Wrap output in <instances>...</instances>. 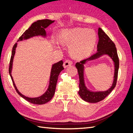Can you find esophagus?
<instances>
[{"label": "esophagus", "instance_id": "obj_1", "mask_svg": "<svg viewBox=\"0 0 133 133\" xmlns=\"http://www.w3.org/2000/svg\"><path fill=\"white\" fill-rule=\"evenodd\" d=\"M71 64H73V62H72V61H71L70 60H66L65 62H64L63 66L64 68H66L68 66L71 65Z\"/></svg>", "mask_w": 133, "mask_h": 133}]
</instances>
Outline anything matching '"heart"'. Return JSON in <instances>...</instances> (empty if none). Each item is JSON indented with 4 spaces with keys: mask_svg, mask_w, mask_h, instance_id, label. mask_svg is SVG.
Returning a JSON list of instances; mask_svg holds the SVG:
<instances>
[{
    "mask_svg": "<svg viewBox=\"0 0 133 133\" xmlns=\"http://www.w3.org/2000/svg\"><path fill=\"white\" fill-rule=\"evenodd\" d=\"M96 40L97 37L93 30L83 28L64 30L59 37L60 43L69 45L70 53L78 59L89 57L94 49ZM54 43L59 48L58 43L54 42Z\"/></svg>",
    "mask_w": 133,
    "mask_h": 133,
    "instance_id": "obj_1",
    "label": "heart"
}]
</instances>
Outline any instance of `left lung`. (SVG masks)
Masks as SVG:
<instances>
[{
	"label": "left lung",
	"mask_w": 133,
	"mask_h": 133,
	"mask_svg": "<svg viewBox=\"0 0 133 133\" xmlns=\"http://www.w3.org/2000/svg\"><path fill=\"white\" fill-rule=\"evenodd\" d=\"M98 36L99 42L97 45V52L95 54L91 55L89 58L82 60L81 62L76 63L75 64V66L78 69L79 77V90L78 94L84 101L91 103H98L101 101L105 98L114 89L116 86V81H117L119 66V58L115 44L100 28H99L98 29ZM104 55H108L114 61L115 65L114 82L112 87L107 91L92 92L88 90L85 85L83 75V65L88 61L95 59Z\"/></svg>",
	"instance_id": "1"
}]
</instances>
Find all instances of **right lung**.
<instances>
[{
  "instance_id": "add662e5",
  "label": "right lung",
  "mask_w": 133,
  "mask_h": 133,
  "mask_svg": "<svg viewBox=\"0 0 133 133\" xmlns=\"http://www.w3.org/2000/svg\"><path fill=\"white\" fill-rule=\"evenodd\" d=\"M54 21H51V20L49 19H43L39 20V21H37V22L33 23L31 24V25L28 28V29L25 30L24 33L19 38L17 42L24 41V40H27L34 37H37V36H42V37L44 38H45L46 37V33L45 29H46L48 26H49L51 24L54 23ZM17 43H16L13 47V49H12L9 68V73L16 91L18 92V94L20 96H22L23 98L32 104L41 105V104H44L46 103L49 102L54 95L59 75L60 72L64 69V67L63 66V61L62 60H60V61L57 63H54L52 65L50 72L49 86H48V89L46 90L45 93L37 98L27 97V96L23 95L19 91L17 87L15 85L13 78L12 77L11 74L12 67H13V59L15 54V50L16 48H17Z\"/></svg>"
}]
</instances>
